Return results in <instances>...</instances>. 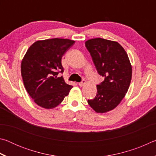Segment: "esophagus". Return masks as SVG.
<instances>
[{"mask_svg":"<svg viewBox=\"0 0 156 156\" xmlns=\"http://www.w3.org/2000/svg\"><path fill=\"white\" fill-rule=\"evenodd\" d=\"M85 83H86V81L84 80H82V82H80V83H78V85L80 87H83L84 84H85Z\"/></svg>","mask_w":156,"mask_h":156,"instance_id":"esophagus-1","label":"esophagus"}]
</instances>
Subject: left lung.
Listing matches in <instances>:
<instances>
[{"label":"left lung","mask_w":156,"mask_h":156,"mask_svg":"<svg viewBox=\"0 0 156 156\" xmlns=\"http://www.w3.org/2000/svg\"><path fill=\"white\" fill-rule=\"evenodd\" d=\"M100 75L105 77L97 85V94L88 103L97 113L110 112L120 103L130 85L132 67L125 49L116 41L96 38L85 42Z\"/></svg>","instance_id":"1"}]
</instances>
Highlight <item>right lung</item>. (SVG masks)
I'll return each instance as SVG.
<instances>
[{
    "instance_id": "right-lung-1",
    "label": "right lung",
    "mask_w": 156,
    "mask_h": 156,
    "mask_svg": "<svg viewBox=\"0 0 156 156\" xmlns=\"http://www.w3.org/2000/svg\"><path fill=\"white\" fill-rule=\"evenodd\" d=\"M74 43L56 38L37 41L29 47L21 62V75L27 93L38 106L54 109L73 87L57 75L64 71L62 56Z\"/></svg>"
}]
</instances>
